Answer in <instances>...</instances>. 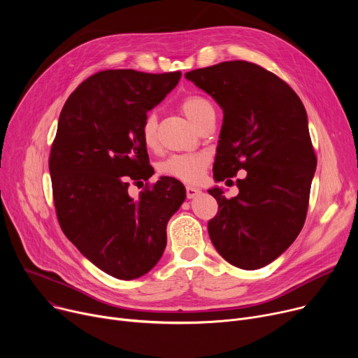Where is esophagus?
I'll return each instance as SVG.
<instances>
[{"label": "esophagus", "instance_id": "esophagus-1", "mask_svg": "<svg viewBox=\"0 0 358 358\" xmlns=\"http://www.w3.org/2000/svg\"><path fill=\"white\" fill-rule=\"evenodd\" d=\"M201 192L199 189H196V187L193 185H187L185 187V194H187V199H194L196 196H199Z\"/></svg>", "mask_w": 358, "mask_h": 358}]
</instances>
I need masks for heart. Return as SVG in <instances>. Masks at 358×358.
Wrapping results in <instances>:
<instances>
[{"label":"heart","instance_id":"obj_1","mask_svg":"<svg viewBox=\"0 0 358 358\" xmlns=\"http://www.w3.org/2000/svg\"><path fill=\"white\" fill-rule=\"evenodd\" d=\"M180 106L184 115L197 127L206 119L215 115L210 101L201 96H196V94L185 96L180 101ZM157 127L158 120L155 113H148L141 124V138L148 149H155L158 145ZM208 162L209 157L206 154H176L159 164V173L165 177H171L184 182H194L201 177Z\"/></svg>","mask_w":358,"mask_h":358}]
</instances>
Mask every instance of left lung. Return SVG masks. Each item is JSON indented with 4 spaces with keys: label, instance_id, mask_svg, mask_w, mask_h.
<instances>
[{
    "label": "left lung",
    "instance_id": "8db88e82",
    "mask_svg": "<svg viewBox=\"0 0 358 358\" xmlns=\"http://www.w3.org/2000/svg\"><path fill=\"white\" fill-rule=\"evenodd\" d=\"M184 77L223 110L215 180L247 171L236 180L239 194L232 199L219 187L209 189L219 204L208 224L210 241L238 268L264 267L292 245L306 219L316 157L305 106L277 75L245 61Z\"/></svg>",
    "mask_w": 358,
    "mask_h": 358
}]
</instances>
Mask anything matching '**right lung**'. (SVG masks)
<instances>
[{
    "mask_svg": "<svg viewBox=\"0 0 358 358\" xmlns=\"http://www.w3.org/2000/svg\"><path fill=\"white\" fill-rule=\"evenodd\" d=\"M181 72L107 69L78 85L61 111L49 171L56 216L66 238L104 273L134 280L152 270L184 185L161 177L139 199L130 181L152 177L141 124L174 90Z\"/></svg>",
    "mask_w": 358,
    "mask_h": 358,
    "instance_id": "obj_1",
    "label": "right lung"
}]
</instances>
